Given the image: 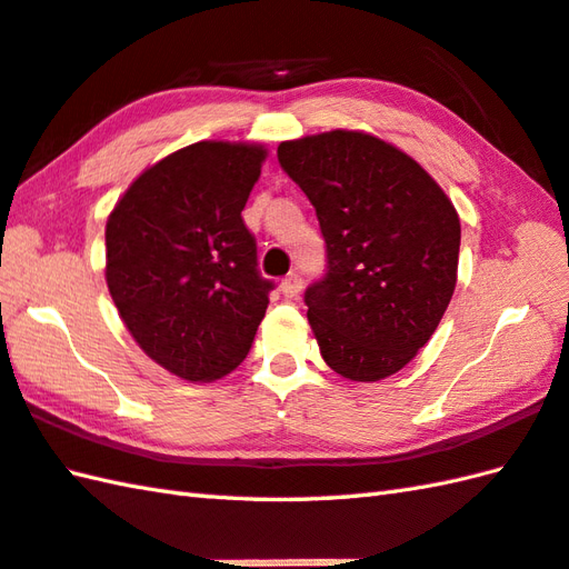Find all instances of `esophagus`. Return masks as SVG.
Instances as JSON below:
<instances>
[{"label": "esophagus", "instance_id": "1", "mask_svg": "<svg viewBox=\"0 0 569 569\" xmlns=\"http://www.w3.org/2000/svg\"><path fill=\"white\" fill-rule=\"evenodd\" d=\"M300 288H303V278H300V273H288L281 281V293L286 298H296L300 293Z\"/></svg>", "mask_w": 569, "mask_h": 569}]
</instances>
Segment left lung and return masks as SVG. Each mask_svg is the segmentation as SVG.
Returning <instances> with one entry per match:
<instances>
[{"label":"left lung","instance_id":"left-lung-1","mask_svg":"<svg viewBox=\"0 0 569 569\" xmlns=\"http://www.w3.org/2000/svg\"><path fill=\"white\" fill-rule=\"evenodd\" d=\"M278 161L316 208L328 273L306 291L320 355L349 381L401 371L457 286L459 214L416 159L367 131L281 141Z\"/></svg>","mask_w":569,"mask_h":569}]
</instances>
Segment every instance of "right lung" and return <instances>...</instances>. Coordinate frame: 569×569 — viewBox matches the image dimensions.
Segmentation results:
<instances>
[{
	"instance_id": "1",
	"label": "right lung",
	"mask_w": 569,
	"mask_h": 569,
	"mask_svg": "<svg viewBox=\"0 0 569 569\" xmlns=\"http://www.w3.org/2000/svg\"><path fill=\"white\" fill-rule=\"evenodd\" d=\"M261 143L198 141L149 166L107 217L104 278L134 342L192 383L249 355L269 306L257 241L241 220Z\"/></svg>"
}]
</instances>
